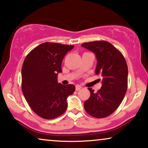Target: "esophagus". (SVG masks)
<instances>
[{"mask_svg": "<svg viewBox=\"0 0 148 148\" xmlns=\"http://www.w3.org/2000/svg\"><path fill=\"white\" fill-rule=\"evenodd\" d=\"M82 88V87L81 86H79V85H77V86H75V90H77V91H79V90H81V89Z\"/></svg>", "mask_w": 148, "mask_h": 148, "instance_id": "obj_1", "label": "esophagus"}]
</instances>
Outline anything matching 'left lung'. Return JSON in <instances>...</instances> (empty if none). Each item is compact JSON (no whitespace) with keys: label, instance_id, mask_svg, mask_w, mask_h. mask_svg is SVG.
I'll return each instance as SVG.
<instances>
[{"label":"left lung","instance_id":"8db88e82","mask_svg":"<svg viewBox=\"0 0 148 148\" xmlns=\"http://www.w3.org/2000/svg\"><path fill=\"white\" fill-rule=\"evenodd\" d=\"M82 46L94 53L97 60L95 73L102 78V87L98 92L88 88L90 97L85 102L84 109L91 116L104 118L118 108L126 94L128 79L126 60L106 41L87 42Z\"/></svg>","mask_w":148,"mask_h":148}]
</instances>
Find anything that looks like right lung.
I'll return each instance as SVG.
<instances>
[{"instance_id":"add662e5","label":"right lung","mask_w":148,"mask_h":148,"mask_svg":"<svg viewBox=\"0 0 148 148\" xmlns=\"http://www.w3.org/2000/svg\"><path fill=\"white\" fill-rule=\"evenodd\" d=\"M74 46L45 42L28 54L21 69L22 92L36 114L45 119L60 116L67 108L66 99L75 86L58 83L65 54Z\"/></svg>"}]
</instances>
